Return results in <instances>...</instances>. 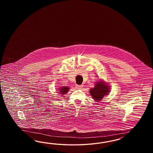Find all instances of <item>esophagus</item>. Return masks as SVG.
<instances>
[{
    "instance_id": "esophagus-1",
    "label": "esophagus",
    "mask_w": 153,
    "mask_h": 153,
    "mask_svg": "<svg viewBox=\"0 0 153 153\" xmlns=\"http://www.w3.org/2000/svg\"><path fill=\"white\" fill-rule=\"evenodd\" d=\"M76 87L78 88H81L83 87V85H76Z\"/></svg>"
}]
</instances>
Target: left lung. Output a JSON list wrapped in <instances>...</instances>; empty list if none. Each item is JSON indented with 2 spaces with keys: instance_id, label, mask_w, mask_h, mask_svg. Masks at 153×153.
<instances>
[{
  "instance_id": "obj_1",
  "label": "left lung",
  "mask_w": 153,
  "mask_h": 153,
  "mask_svg": "<svg viewBox=\"0 0 153 153\" xmlns=\"http://www.w3.org/2000/svg\"><path fill=\"white\" fill-rule=\"evenodd\" d=\"M109 91V87L102 81H98L95 85V87L90 90L93 99L97 102L102 100L104 95H108Z\"/></svg>"
}]
</instances>
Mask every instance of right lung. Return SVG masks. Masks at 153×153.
Wrapping results in <instances>:
<instances>
[{
  "instance_id": "add662e5",
  "label": "right lung",
  "mask_w": 153,
  "mask_h": 153,
  "mask_svg": "<svg viewBox=\"0 0 153 153\" xmlns=\"http://www.w3.org/2000/svg\"><path fill=\"white\" fill-rule=\"evenodd\" d=\"M68 89H69L68 88H67V86H65L62 88H60V91H59V92H58V93H59V94H65V93H67L68 91Z\"/></svg>"
}]
</instances>
